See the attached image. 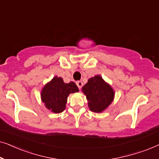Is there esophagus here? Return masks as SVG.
Returning a JSON list of instances; mask_svg holds the SVG:
<instances>
[{
    "label": "esophagus",
    "mask_w": 159,
    "mask_h": 159,
    "mask_svg": "<svg viewBox=\"0 0 159 159\" xmlns=\"http://www.w3.org/2000/svg\"><path fill=\"white\" fill-rule=\"evenodd\" d=\"M76 84H77V85L78 87V88H79V90L81 89V88L82 87V84H83L81 81H77V82H76Z\"/></svg>",
    "instance_id": "34e87169"
}]
</instances>
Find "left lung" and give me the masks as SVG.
<instances>
[{
	"mask_svg": "<svg viewBox=\"0 0 159 159\" xmlns=\"http://www.w3.org/2000/svg\"><path fill=\"white\" fill-rule=\"evenodd\" d=\"M82 92L86 95L91 111L101 113L112 103L114 91L100 75L91 77L82 87Z\"/></svg>",
	"mask_w": 159,
	"mask_h": 159,
	"instance_id": "obj_1",
	"label": "left lung"
}]
</instances>
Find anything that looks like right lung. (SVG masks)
<instances>
[{"instance_id":"right-lung-1","label":"right lung","mask_w":159,"mask_h":159,"mask_svg":"<svg viewBox=\"0 0 159 159\" xmlns=\"http://www.w3.org/2000/svg\"><path fill=\"white\" fill-rule=\"evenodd\" d=\"M78 91L79 89L75 82L65 83L61 77L56 76L43 88L41 99L48 109L58 114L64 111L66 108L69 95Z\"/></svg>"}]
</instances>
